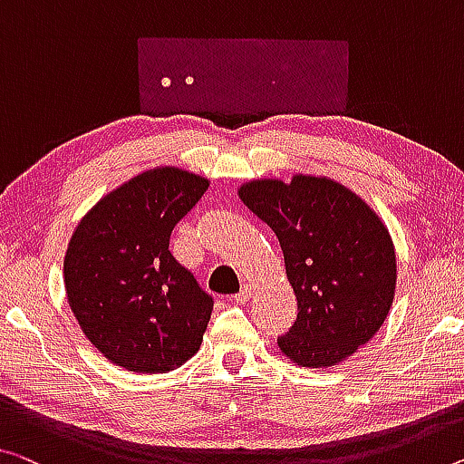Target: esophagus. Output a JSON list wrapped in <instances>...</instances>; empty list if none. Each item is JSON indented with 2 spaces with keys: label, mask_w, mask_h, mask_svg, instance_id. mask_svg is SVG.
Masks as SVG:
<instances>
[{
  "label": "esophagus",
  "mask_w": 464,
  "mask_h": 464,
  "mask_svg": "<svg viewBox=\"0 0 464 464\" xmlns=\"http://www.w3.org/2000/svg\"><path fill=\"white\" fill-rule=\"evenodd\" d=\"M251 296H253V286L251 284H245V286L240 288L238 295H234V301H237L238 304H245Z\"/></svg>",
  "instance_id": "obj_1"
}]
</instances>
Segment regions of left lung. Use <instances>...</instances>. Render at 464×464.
<instances>
[{
    "mask_svg": "<svg viewBox=\"0 0 464 464\" xmlns=\"http://www.w3.org/2000/svg\"><path fill=\"white\" fill-rule=\"evenodd\" d=\"M242 203L280 240L298 303L277 346L303 367H332L367 344L396 290L394 245L373 209L330 178L255 180Z\"/></svg>",
    "mask_w": 464,
    "mask_h": 464,
    "instance_id": "8db88e82",
    "label": "left lung"
}]
</instances>
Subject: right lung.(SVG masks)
<instances>
[{
  "label": "right lung",
  "mask_w": 464,
  "mask_h": 464,
  "mask_svg": "<svg viewBox=\"0 0 464 464\" xmlns=\"http://www.w3.org/2000/svg\"><path fill=\"white\" fill-rule=\"evenodd\" d=\"M208 187L184 169H151L105 195L70 238V309L92 346L128 372H172L201 346L213 298L169 253V237Z\"/></svg>",
  "instance_id": "obj_1"
}]
</instances>
